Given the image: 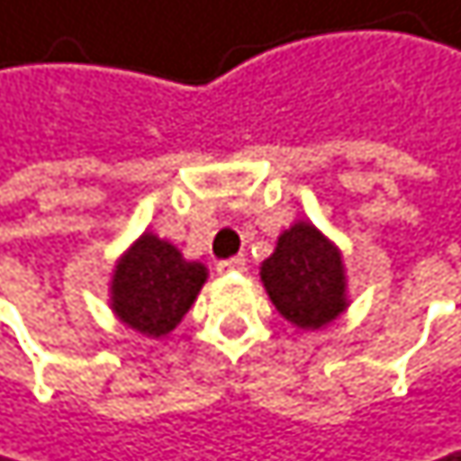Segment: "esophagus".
<instances>
[{
  "mask_svg": "<svg viewBox=\"0 0 461 461\" xmlns=\"http://www.w3.org/2000/svg\"><path fill=\"white\" fill-rule=\"evenodd\" d=\"M243 267H246V257H229V259H221V262L215 265L218 273H238V270H243Z\"/></svg>",
  "mask_w": 461,
  "mask_h": 461,
  "instance_id": "1",
  "label": "esophagus"
}]
</instances>
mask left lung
<instances>
[{"instance_id": "obj_1", "label": "left lung", "mask_w": 461, "mask_h": 461, "mask_svg": "<svg viewBox=\"0 0 461 461\" xmlns=\"http://www.w3.org/2000/svg\"><path fill=\"white\" fill-rule=\"evenodd\" d=\"M259 276L281 317L303 330L328 325L347 306L341 254L306 221L289 226L278 238Z\"/></svg>"}]
</instances>
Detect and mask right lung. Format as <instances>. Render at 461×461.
<instances>
[{"mask_svg":"<svg viewBox=\"0 0 461 461\" xmlns=\"http://www.w3.org/2000/svg\"><path fill=\"white\" fill-rule=\"evenodd\" d=\"M207 278L204 265L155 235H141L117 262L112 278V309L144 336H167L185 317Z\"/></svg>","mask_w":461,"mask_h":461,"instance_id":"right-lung-1","label":"right lung"}]
</instances>
